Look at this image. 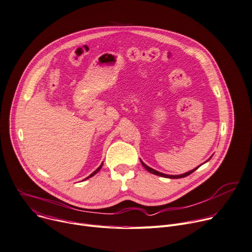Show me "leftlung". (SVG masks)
<instances>
[{
	"mask_svg": "<svg viewBox=\"0 0 252 252\" xmlns=\"http://www.w3.org/2000/svg\"><path fill=\"white\" fill-rule=\"evenodd\" d=\"M212 158V156L210 157V158ZM210 158H208L207 161H206L205 163H207ZM141 163H142V165H143V167L148 171V172H150V173H152V174H154V175H158V176H159V177H164V178H170V179H179V178H184V177H187V176H189L190 174H192L194 171H196L200 166H202L203 164H201L200 166H198V167H196L195 169H193V170H191V171H189V172H187V173H184V174H181V175H167V174H164V173H161V172H158V171H156L155 169H153V168H151V167H149V166H147L142 159H141Z\"/></svg>",
	"mask_w": 252,
	"mask_h": 252,
	"instance_id": "left-lung-1",
	"label": "left lung"
}]
</instances>
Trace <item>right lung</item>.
Instances as JSON below:
<instances>
[{
    "instance_id": "add662e5",
    "label": "right lung",
    "mask_w": 252,
    "mask_h": 252,
    "mask_svg": "<svg viewBox=\"0 0 252 252\" xmlns=\"http://www.w3.org/2000/svg\"><path fill=\"white\" fill-rule=\"evenodd\" d=\"M102 165H103V163H101V165H100V166H99V167H98V168H97V169H96V170H95V171H94L93 174H90V175H89L87 178H85V180H86V179H89V178H91V177H93V176H94V175H95V174H96V173H97V172H98V171L101 169Z\"/></svg>"
}]
</instances>
